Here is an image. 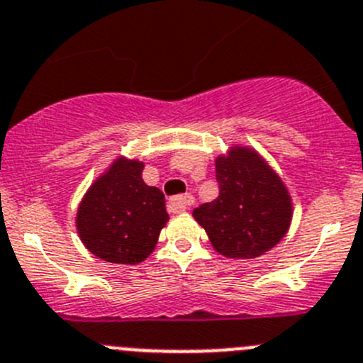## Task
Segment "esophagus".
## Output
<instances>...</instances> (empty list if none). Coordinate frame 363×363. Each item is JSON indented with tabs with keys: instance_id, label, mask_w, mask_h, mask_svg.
Returning a JSON list of instances; mask_svg holds the SVG:
<instances>
[{
	"instance_id": "1",
	"label": "esophagus",
	"mask_w": 363,
	"mask_h": 363,
	"mask_svg": "<svg viewBox=\"0 0 363 363\" xmlns=\"http://www.w3.org/2000/svg\"><path fill=\"white\" fill-rule=\"evenodd\" d=\"M195 202V197L191 193H186V195H179L170 201V211L174 213H186L189 209V206Z\"/></svg>"
}]
</instances>
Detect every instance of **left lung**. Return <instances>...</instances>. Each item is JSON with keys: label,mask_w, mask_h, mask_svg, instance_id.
I'll return each instance as SVG.
<instances>
[{"label": "left lung", "mask_w": 363, "mask_h": 363, "mask_svg": "<svg viewBox=\"0 0 363 363\" xmlns=\"http://www.w3.org/2000/svg\"><path fill=\"white\" fill-rule=\"evenodd\" d=\"M220 195L193 216L213 249L229 259H254L289 233L294 202L281 175L249 145H231L215 159Z\"/></svg>", "instance_id": "1"}]
</instances>
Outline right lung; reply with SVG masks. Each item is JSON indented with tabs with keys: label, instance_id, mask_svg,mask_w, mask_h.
Returning <instances> with one entry per match:
<instances>
[{
	"label": "right lung",
	"instance_id": "right-lung-1",
	"mask_svg": "<svg viewBox=\"0 0 363 363\" xmlns=\"http://www.w3.org/2000/svg\"><path fill=\"white\" fill-rule=\"evenodd\" d=\"M145 162L118 155L87 188L74 215L80 242L96 258L140 265L170 220L164 195L143 181Z\"/></svg>",
	"mask_w": 363,
	"mask_h": 363
}]
</instances>
